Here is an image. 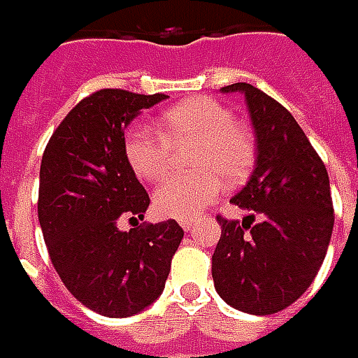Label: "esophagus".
Here are the masks:
<instances>
[{
    "label": "esophagus",
    "mask_w": 358,
    "mask_h": 358,
    "mask_svg": "<svg viewBox=\"0 0 358 358\" xmlns=\"http://www.w3.org/2000/svg\"><path fill=\"white\" fill-rule=\"evenodd\" d=\"M179 225H181L183 231H191V229H193V219H181V223H179Z\"/></svg>",
    "instance_id": "1"
}]
</instances>
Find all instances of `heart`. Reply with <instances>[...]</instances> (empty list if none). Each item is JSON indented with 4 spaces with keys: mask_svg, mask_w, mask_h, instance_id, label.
Returning <instances> with one entry per match:
<instances>
[{
    "mask_svg": "<svg viewBox=\"0 0 358 358\" xmlns=\"http://www.w3.org/2000/svg\"><path fill=\"white\" fill-rule=\"evenodd\" d=\"M155 131L133 125L125 133L123 151L131 171L147 183H157L171 163V149L193 145L187 165L193 175L161 183L153 205L173 219H195L225 187L239 185L255 159L251 131L233 121L229 107L211 97H193L161 111Z\"/></svg>",
    "mask_w": 358,
    "mask_h": 358,
    "instance_id": "1",
    "label": "heart"
}]
</instances>
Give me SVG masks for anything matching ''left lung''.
<instances>
[{"label":"left lung","mask_w":358,"mask_h":358,"mask_svg":"<svg viewBox=\"0 0 358 358\" xmlns=\"http://www.w3.org/2000/svg\"><path fill=\"white\" fill-rule=\"evenodd\" d=\"M223 91L245 93L257 133V163L249 183L231 199L253 213L243 223L217 215L221 239L211 275L227 305L273 315L293 305L323 265L335 223L329 173L277 99L251 83H233Z\"/></svg>","instance_id":"obj_1"}]
</instances>
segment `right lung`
<instances>
[{
  "label": "right lung",
  "instance_id": "right-lung-1",
  "mask_svg": "<svg viewBox=\"0 0 358 358\" xmlns=\"http://www.w3.org/2000/svg\"><path fill=\"white\" fill-rule=\"evenodd\" d=\"M167 95L93 91L65 115L45 145L37 217L67 291L105 317H131L163 291L183 239L175 219L119 231L143 219L149 195L125 159V127Z\"/></svg>",
  "mask_w": 358,
  "mask_h": 358
}]
</instances>
